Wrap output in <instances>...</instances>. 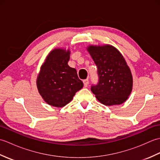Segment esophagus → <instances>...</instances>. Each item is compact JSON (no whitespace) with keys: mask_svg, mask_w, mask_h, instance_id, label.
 I'll use <instances>...</instances> for the list:
<instances>
[{"mask_svg":"<svg viewBox=\"0 0 160 160\" xmlns=\"http://www.w3.org/2000/svg\"><path fill=\"white\" fill-rule=\"evenodd\" d=\"M83 83H84V87H87L88 86V84H89V80H88V79L84 80H83Z\"/></svg>","mask_w":160,"mask_h":160,"instance_id":"esophagus-1","label":"esophagus"}]
</instances>
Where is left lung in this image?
Returning a JSON list of instances; mask_svg holds the SVG:
<instances>
[{
  "mask_svg": "<svg viewBox=\"0 0 160 160\" xmlns=\"http://www.w3.org/2000/svg\"><path fill=\"white\" fill-rule=\"evenodd\" d=\"M87 49L98 68V82L91 85V91L104 105L124 102L132 91V78L123 56L111 45L89 46Z\"/></svg>",
  "mask_w": 160,
  "mask_h": 160,
  "instance_id": "1",
  "label": "left lung"
}]
</instances>
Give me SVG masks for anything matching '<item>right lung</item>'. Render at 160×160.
Returning a JSON list of instances; mask_svg holds the SVG:
<instances>
[{"label": "right lung", "mask_w": 160, "mask_h": 160, "mask_svg": "<svg viewBox=\"0 0 160 160\" xmlns=\"http://www.w3.org/2000/svg\"><path fill=\"white\" fill-rule=\"evenodd\" d=\"M69 50L56 49L47 57L37 78L40 94L47 104L62 107L71 102L83 87L77 71L68 65Z\"/></svg>", "instance_id": "right-lung-1"}]
</instances>
